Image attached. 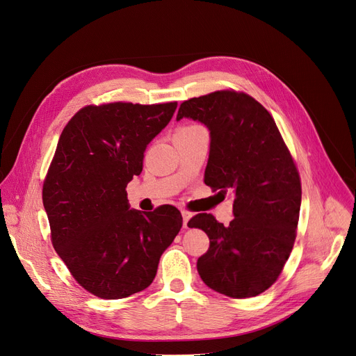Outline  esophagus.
I'll return each mask as SVG.
<instances>
[{
	"label": "esophagus",
	"instance_id": "obj_1",
	"mask_svg": "<svg viewBox=\"0 0 356 356\" xmlns=\"http://www.w3.org/2000/svg\"><path fill=\"white\" fill-rule=\"evenodd\" d=\"M181 216H183V226H184V227H187L188 220L192 219V213L188 211V210H181Z\"/></svg>",
	"mask_w": 356,
	"mask_h": 356
}]
</instances>
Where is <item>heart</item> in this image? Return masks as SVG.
<instances>
[{"mask_svg": "<svg viewBox=\"0 0 356 356\" xmlns=\"http://www.w3.org/2000/svg\"><path fill=\"white\" fill-rule=\"evenodd\" d=\"M195 126H197V124H188V126H184V127H181V129H188V127H195Z\"/></svg>", "mask_w": 356, "mask_h": 356, "instance_id": "heart-1", "label": "heart"}]
</instances>
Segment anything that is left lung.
<instances>
[{
  "mask_svg": "<svg viewBox=\"0 0 356 356\" xmlns=\"http://www.w3.org/2000/svg\"><path fill=\"white\" fill-rule=\"evenodd\" d=\"M183 117L210 130L204 183L233 193L229 226L207 213L187 223L210 241L197 272L219 293L256 296L277 280L296 239L302 199L296 164L270 113L246 92L219 90L186 100L177 120Z\"/></svg>",
  "mask_w": 356,
  "mask_h": 356,
  "instance_id": "1",
  "label": "left lung"
}]
</instances>
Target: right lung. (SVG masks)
Listing matches in <instances>:
<instances>
[{"instance_id": "right-lung-1", "label": "right lung", "mask_w": 356, "mask_h": 356, "mask_svg": "<svg viewBox=\"0 0 356 356\" xmlns=\"http://www.w3.org/2000/svg\"><path fill=\"white\" fill-rule=\"evenodd\" d=\"M176 107L177 102L91 104L60 136L42 184L51 243L79 285L102 299L150 286L161 253L183 225L170 204L152 213L130 209L126 192Z\"/></svg>"}]
</instances>
